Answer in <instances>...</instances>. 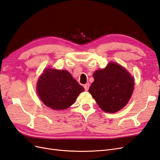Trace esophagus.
<instances>
[{"mask_svg": "<svg viewBox=\"0 0 160 160\" xmlns=\"http://www.w3.org/2000/svg\"><path fill=\"white\" fill-rule=\"evenodd\" d=\"M89 87H90V84H89L88 83H87V84H84V89H85V90H86V91L88 90Z\"/></svg>", "mask_w": 160, "mask_h": 160, "instance_id": "obj_1", "label": "esophagus"}]
</instances>
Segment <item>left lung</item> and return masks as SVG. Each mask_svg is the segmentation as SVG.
<instances>
[{
    "mask_svg": "<svg viewBox=\"0 0 160 160\" xmlns=\"http://www.w3.org/2000/svg\"><path fill=\"white\" fill-rule=\"evenodd\" d=\"M93 77L94 81L88 91L102 111L115 112L129 102L134 78L124 68L110 63L104 69L95 71Z\"/></svg>",
    "mask_w": 160,
    "mask_h": 160,
    "instance_id": "obj_1",
    "label": "left lung"
}]
</instances>
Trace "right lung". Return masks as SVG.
<instances>
[{
    "mask_svg": "<svg viewBox=\"0 0 160 160\" xmlns=\"http://www.w3.org/2000/svg\"><path fill=\"white\" fill-rule=\"evenodd\" d=\"M84 90L66 70H45L38 82L39 98L47 107L54 110L66 109L74 104Z\"/></svg>",
    "mask_w": 160,
    "mask_h": 160,
    "instance_id": "right-lung-1",
    "label": "right lung"
}]
</instances>
